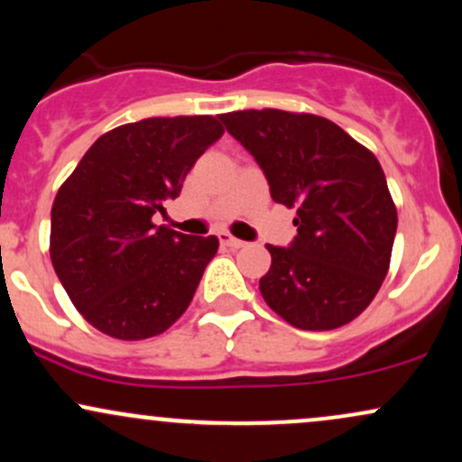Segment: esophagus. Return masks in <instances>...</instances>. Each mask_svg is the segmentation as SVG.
<instances>
[{
	"mask_svg": "<svg viewBox=\"0 0 462 462\" xmlns=\"http://www.w3.org/2000/svg\"><path fill=\"white\" fill-rule=\"evenodd\" d=\"M219 243L221 245H226V247H230V249H241V247H245V241H241V238H235L232 235H227V232H219Z\"/></svg>",
	"mask_w": 462,
	"mask_h": 462,
	"instance_id": "esophagus-1",
	"label": "esophagus"
}]
</instances>
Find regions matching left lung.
I'll use <instances>...</instances> for the list:
<instances>
[{"label":"left lung","mask_w":462,"mask_h":462,"mask_svg":"<svg viewBox=\"0 0 462 462\" xmlns=\"http://www.w3.org/2000/svg\"><path fill=\"white\" fill-rule=\"evenodd\" d=\"M219 119L261 164L273 201L298 210L293 243L267 245L269 309L300 330L356 319L383 286L397 230L378 158L317 115L264 108Z\"/></svg>","instance_id":"obj_1"}]
</instances>
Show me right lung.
<instances>
[{"label": "right lung", "mask_w": 462, "mask_h": 462, "mask_svg": "<svg viewBox=\"0 0 462 462\" xmlns=\"http://www.w3.org/2000/svg\"><path fill=\"white\" fill-rule=\"evenodd\" d=\"M217 116H152L106 132L51 206L50 256L69 300L121 341L162 334L189 309L217 236H187L164 215L195 161L219 141Z\"/></svg>", "instance_id": "obj_1"}]
</instances>
